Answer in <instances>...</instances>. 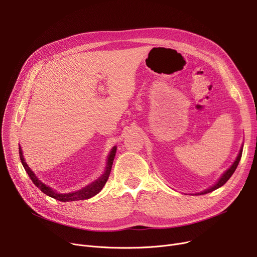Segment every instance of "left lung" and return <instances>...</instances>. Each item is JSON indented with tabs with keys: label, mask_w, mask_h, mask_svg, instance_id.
I'll return each instance as SVG.
<instances>
[{
	"label": "left lung",
	"mask_w": 257,
	"mask_h": 257,
	"mask_svg": "<svg viewBox=\"0 0 257 257\" xmlns=\"http://www.w3.org/2000/svg\"><path fill=\"white\" fill-rule=\"evenodd\" d=\"M241 153H242V147H241V149L239 150V153H238V155H237V157H236V160L233 163V165L230 167V169H228V170L223 174V176L220 178V180H219L217 183H215L213 186H211L210 188H208V190H206V191H204V192H201V193H199V194H197V195H204V194L213 192L214 190H217V188H219V187H221L222 185H224V184L229 180V178H230V177L232 176V174L234 173L235 169L237 168L238 163H239V160H240V157H241Z\"/></svg>",
	"instance_id": "left-lung-1"
}]
</instances>
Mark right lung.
<instances>
[{
	"mask_svg": "<svg viewBox=\"0 0 257 257\" xmlns=\"http://www.w3.org/2000/svg\"><path fill=\"white\" fill-rule=\"evenodd\" d=\"M19 150H20V158H21V161H22V164H23L26 172L28 173L30 179L39 188V190L42 191L43 193H45L46 195H48L49 197H52V198L56 199L58 201L69 202V201H79V200L89 199V198H91L93 196H96L102 190L103 186L105 185V183L108 180V177H109V175H110L112 164H113V159H114L115 152H116V147H113L112 149H111L109 157H108V160H107L106 171L104 172V174L102 175V176L97 181H94L91 184L85 186L84 188H82V190H80V191L75 192V193H70V194H58L54 190H52V188H50L48 185H46L45 183H43L42 181L38 180V178L35 176V174L31 171V169L28 167V165L26 164V161H25L24 156H23V152H22L21 147L19 148Z\"/></svg>",
	"mask_w": 257,
	"mask_h": 257,
	"instance_id": "add662e5",
	"label": "right lung"
}]
</instances>
